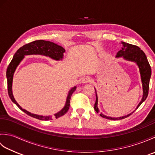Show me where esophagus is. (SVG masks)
Segmentation results:
<instances>
[{"label":"esophagus","mask_w":155,"mask_h":155,"mask_svg":"<svg viewBox=\"0 0 155 155\" xmlns=\"http://www.w3.org/2000/svg\"><path fill=\"white\" fill-rule=\"evenodd\" d=\"M93 82V79L89 77H86L83 78L82 80V83H91Z\"/></svg>","instance_id":"1"}]
</instances>
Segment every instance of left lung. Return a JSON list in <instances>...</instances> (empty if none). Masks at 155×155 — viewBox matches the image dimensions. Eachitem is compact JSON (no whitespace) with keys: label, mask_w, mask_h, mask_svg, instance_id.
Returning a JSON list of instances; mask_svg holds the SVG:
<instances>
[{"label":"left lung","mask_w":155,"mask_h":155,"mask_svg":"<svg viewBox=\"0 0 155 155\" xmlns=\"http://www.w3.org/2000/svg\"><path fill=\"white\" fill-rule=\"evenodd\" d=\"M121 44H122L121 50H120L117 52V57H123V58L124 59H126V60L136 62L137 65L139 66V68L140 70L141 81H142V83H143V97L142 100L140 101V103L139 104V105H138V107L137 108H138L140 107V105L146 100V98H147V96H148V94H149V82H150V78L151 76V68L149 64V62L147 60V58L146 57L145 54H144V52L141 50L139 47H137L136 45L127 43V42H122ZM95 92H96V91H95ZM97 104H98V97H97V94L96 92V102H95L94 108L95 111L98 113V112H99V110H98ZM131 114H132V113L128 114L127 116L122 117L119 118H113V117H107L102 113L100 114V116L110 120H120V119H123V118L129 117Z\"/></svg>","instance_id":"1"}]
</instances>
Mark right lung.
Returning a JSON list of instances; mask_svg holds the SVG:
<instances>
[{"label": "right lung", "mask_w": 155, "mask_h": 155, "mask_svg": "<svg viewBox=\"0 0 155 155\" xmlns=\"http://www.w3.org/2000/svg\"><path fill=\"white\" fill-rule=\"evenodd\" d=\"M64 49L61 46L54 43L50 41H46L43 40H38L31 42L30 43L26 44L22 47L20 48L16 52L14 57H13L11 62H10L8 67L6 70V78H7V87H8V93L9 97L11 98V101L13 103L16 104L20 109L22 110L23 112L33 118H37L38 120H52L51 116L43 117L40 115H37L34 114H31L29 112L25 110L19 106L18 104L16 103L14 97L12 95V78L13 74L15 71L16 68L20 63V62L22 61V59L24 58V55L27 54H42L45 55L47 57H50L54 60H60L63 57V53L64 52ZM77 87H74L69 92L68 97L67 98V103L64 107L62 109L58 112V113L54 114L56 118H58L67 113V111L70 107V100L72 93L75 91Z\"/></svg>", "instance_id": "obj_1"}]
</instances>
